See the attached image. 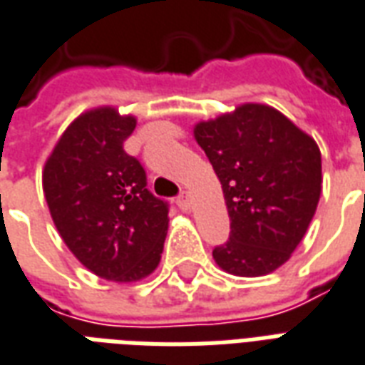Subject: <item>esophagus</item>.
Wrapping results in <instances>:
<instances>
[{
    "instance_id": "obj_1",
    "label": "esophagus",
    "mask_w": 365,
    "mask_h": 365,
    "mask_svg": "<svg viewBox=\"0 0 365 365\" xmlns=\"http://www.w3.org/2000/svg\"><path fill=\"white\" fill-rule=\"evenodd\" d=\"M177 205L180 210H190V196L188 192H180V196L177 198Z\"/></svg>"
}]
</instances>
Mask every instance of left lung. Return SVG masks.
I'll return each instance as SVG.
<instances>
[{"label": "left lung", "instance_id": "obj_1", "mask_svg": "<svg viewBox=\"0 0 365 365\" xmlns=\"http://www.w3.org/2000/svg\"><path fill=\"white\" fill-rule=\"evenodd\" d=\"M231 217V237L213 250L237 277H262L289 262L322 196V152L289 117L265 103H242L194 125Z\"/></svg>", "mask_w": 365, "mask_h": 365}]
</instances>
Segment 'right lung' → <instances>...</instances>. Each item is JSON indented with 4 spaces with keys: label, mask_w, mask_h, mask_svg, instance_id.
I'll return each instance as SVG.
<instances>
[{
    "label": "right lung",
    "mask_w": 365,
    "mask_h": 365,
    "mask_svg": "<svg viewBox=\"0 0 365 365\" xmlns=\"http://www.w3.org/2000/svg\"><path fill=\"white\" fill-rule=\"evenodd\" d=\"M134 115L101 106L61 134L42 171L43 196L63 242L94 275L136 283L160 265L167 202L146 188L140 161L123 150Z\"/></svg>",
    "instance_id": "obj_1"
}]
</instances>
